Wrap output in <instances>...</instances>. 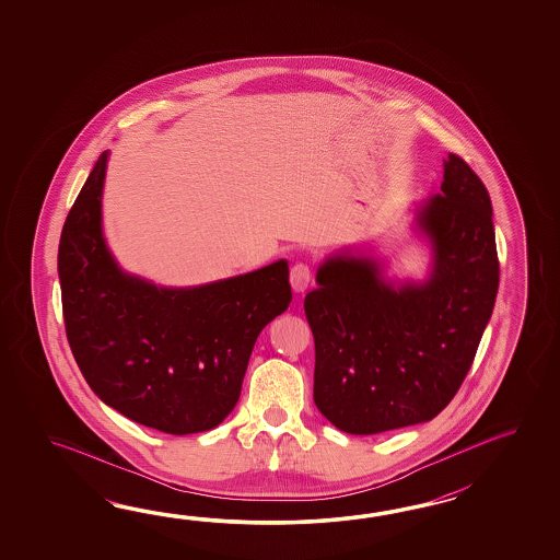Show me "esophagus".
Segmentation results:
<instances>
[{"instance_id": "1", "label": "esophagus", "mask_w": 560, "mask_h": 560, "mask_svg": "<svg viewBox=\"0 0 560 560\" xmlns=\"http://www.w3.org/2000/svg\"><path fill=\"white\" fill-rule=\"evenodd\" d=\"M290 284L296 292H304L312 284V270L308 264L298 262L290 270Z\"/></svg>"}]
</instances>
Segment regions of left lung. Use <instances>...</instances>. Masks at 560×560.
<instances>
[{"mask_svg": "<svg viewBox=\"0 0 560 560\" xmlns=\"http://www.w3.org/2000/svg\"><path fill=\"white\" fill-rule=\"evenodd\" d=\"M427 282L394 285L370 258L334 256L304 300L316 346L314 402L336 429L378 434L427 422L465 382L499 292L492 203L460 155L418 210Z\"/></svg>", "mask_w": 560, "mask_h": 560, "instance_id": "left-lung-1", "label": "left lung"}]
</instances>
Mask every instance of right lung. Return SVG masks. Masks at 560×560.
Segmentation results:
<instances>
[{
  "label": "right lung",
  "mask_w": 560,
  "mask_h": 560,
  "mask_svg": "<svg viewBox=\"0 0 560 560\" xmlns=\"http://www.w3.org/2000/svg\"><path fill=\"white\" fill-rule=\"evenodd\" d=\"M107 152L61 230L58 272L68 342L107 406L167 434L214 429L236 406L252 348L292 302L288 262L198 288L126 275L102 236Z\"/></svg>",
  "instance_id": "add662e5"
}]
</instances>
